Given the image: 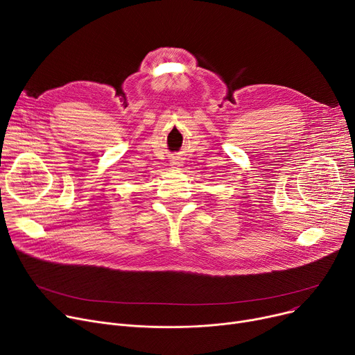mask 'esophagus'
Returning <instances> with one entry per match:
<instances>
[{"label": "esophagus", "instance_id": "obj_1", "mask_svg": "<svg viewBox=\"0 0 355 355\" xmlns=\"http://www.w3.org/2000/svg\"><path fill=\"white\" fill-rule=\"evenodd\" d=\"M174 164H180V162H174Z\"/></svg>", "mask_w": 355, "mask_h": 355}]
</instances>
